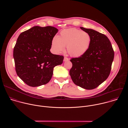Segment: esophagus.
<instances>
[{
  "label": "esophagus",
  "mask_w": 128,
  "mask_h": 128,
  "mask_svg": "<svg viewBox=\"0 0 128 128\" xmlns=\"http://www.w3.org/2000/svg\"><path fill=\"white\" fill-rule=\"evenodd\" d=\"M68 60H69V59H68V58H67V57H64V62L67 61H68Z\"/></svg>",
  "instance_id": "esophagus-1"
}]
</instances>
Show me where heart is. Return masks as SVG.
<instances>
[{"mask_svg":"<svg viewBox=\"0 0 128 128\" xmlns=\"http://www.w3.org/2000/svg\"><path fill=\"white\" fill-rule=\"evenodd\" d=\"M91 42L90 34L86 31L76 28L65 29L60 35L54 36L52 41V48L54 52L59 54L67 50L70 56L79 57L88 50Z\"/></svg>","mask_w":128,"mask_h":128,"instance_id":"heart-1","label":"heart"}]
</instances>
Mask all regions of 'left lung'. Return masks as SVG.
Masks as SVG:
<instances>
[{
  "mask_svg": "<svg viewBox=\"0 0 128 128\" xmlns=\"http://www.w3.org/2000/svg\"><path fill=\"white\" fill-rule=\"evenodd\" d=\"M91 37L90 46L82 56L72 58L69 71L74 84L86 90H92L103 82L110 74L114 51L106 35L95 30L80 27Z\"/></svg>",
  "mask_w": 128,
  "mask_h": 128,
  "instance_id": "8db88e82",
  "label": "left lung"
}]
</instances>
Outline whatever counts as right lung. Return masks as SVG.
<instances>
[{"label":"right lung","instance_id":"right-lung-1","mask_svg":"<svg viewBox=\"0 0 128 128\" xmlns=\"http://www.w3.org/2000/svg\"><path fill=\"white\" fill-rule=\"evenodd\" d=\"M58 32L52 26H34L21 33L14 48L16 71L27 85L35 87L48 83L54 68L62 64V56L51 53L52 41Z\"/></svg>","mask_w":128,"mask_h":128}]
</instances>
